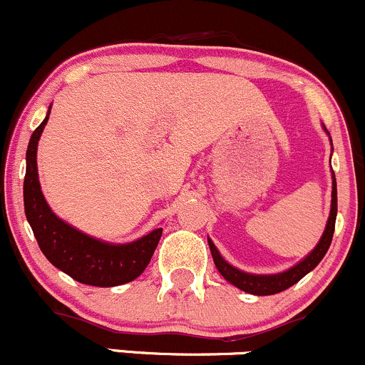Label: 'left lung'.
<instances>
[{"label":"left lung","mask_w":365,"mask_h":365,"mask_svg":"<svg viewBox=\"0 0 365 365\" xmlns=\"http://www.w3.org/2000/svg\"><path fill=\"white\" fill-rule=\"evenodd\" d=\"M334 178V187H332V208H330V217L329 222H327L325 233H323L322 240L319 244L316 245L314 251L309 254L304 261L295 264L289 270L282 272V274H275V275H252V274H245V272L238 270V268L231 267L230 263L222 259L219 251L215 249V245L212 244V240H208L210 251H212V257L213 263H215L217 270L220 272L226 281H230L231 284H235L237 288L244 289V292L251 293V295H275V293H281L284 289L292 288L293 284H297L304 275H307L309 272L314 270L318 267L319 261L323 259L327 251H329L330 244H332V237H334V230H336V217H337V185H336V175L332 176Z\"/></svg>","instance_id":"left-lung-1"}]
</instances>
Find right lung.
<instances>
[{
  "label": "right lung",
  "mask_w": 365,
  "mask_h": 365,
  "mask_svg": "<svg viewBox=\"0 0 365 365\" xmlns=\"http://www.w3.org/2000/svg\"><path fill=\"white\" fill-rule=\"evenodd\" d=\"M49 113L31 134L26 152L24 212L40 251L54 267L83 284L111 288L134 281L148 267L159 245L162 227L132 244L111 245L73 230L54 215L43 200L36 171V145Z\"/></svg>",
  "instance_id": "right-lung-1"
}]
</instances>
